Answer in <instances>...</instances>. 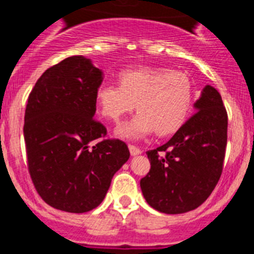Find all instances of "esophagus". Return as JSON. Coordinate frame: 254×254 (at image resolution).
<instances>
[{
	"label": "esophagus",
	"instance_id": "34e87169",
	"mask_svg": "<svg viewBox=\"0 0 254 254\" xmlns=\"http://www.w3.org/2000/svg\"><path fill=\"white\" fill-rule=\"evenodd\" d=\"M129 150H130V154H131L132 157H135V155H139L141 153V150L139 149L138 147H135V145H131V144H130V145H129Z\"/></svg>",
	"mask_w": 254,
	"mask_h": 254
}]
</instances>
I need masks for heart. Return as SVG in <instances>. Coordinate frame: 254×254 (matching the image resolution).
<instances>
[{"mask_svg":"<svg viewBox=\"0 0 254 254\" xmlns=\"http://www.w3.org/2000/svg\"><path fill=\"white\" fill-rule=\"evenodd\" d=\"M119 82L97 88L96 101L104 118L118 122L135 107L139 113L119 125L115 134L124 139H140L157 131L167 135L186 122L193 101L191 79L182 72L167 68L139 67L125 69Z\"/></svg>","mask_w":254,"mask_h":254,"instance_id":"obj_1","label":"heart"}]
</instances>
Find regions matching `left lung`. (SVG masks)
Returning <instances> with one entry per match:
<instances>
[{
  "instance_id": "left-lung-1",
  "label": "left lung",
  "mask_w": 254,
  "mask_h": 254,
  "mask_svg": "<svg viewBox=\"0 0 254 254\" xmlns=\"http://www.w3.org/2000/svg\"><path fill=\"white\" fill-rule=\"evenodd\" d=\"M196 114L162 147L148 150L150 171L140 180L144 198L157 211L184 214L200 206L223 171L228 115L220 93L206 84Z\"/></svg>"
}]
</instances>
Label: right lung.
<instances>
[{"label": "right lung", "instance_id": "add662e5", "mask_svg": "<svg viewBox=\"0 0 254 254\" xmlns=\"http://www.w3.org/2000/svg\"><path fill=\"white\" fill-rule=\"evenodd\" d=\"M102 81L104 72L90 58L73 56L45 70L27 100L29 172L43 200L62 211L79 214L99 206L130 157L124 141L99 140L106 135L93 119Z\"/></svg>", "mask_w": 254, "mask_h": 254}]
</instances>
